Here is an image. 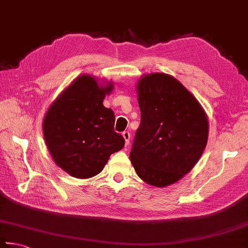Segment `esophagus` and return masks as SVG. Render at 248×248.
<instances>
[{"label": "esophagus", "instance_id": "esophagus-1", "mask_svg": "<svg viewBox=\"0 0 248 248\" xmlns=\"http://www.w3.org/2000/svg\"><path fill=\"white\" fill-rule=\"evenodd\" d=\"M123 137L124 139L125 146H128L129 145V142H130V133L128 131H124V132H123Z\"/></svg>", "mask_w": 248, "mask_h": 248}]
</instances>
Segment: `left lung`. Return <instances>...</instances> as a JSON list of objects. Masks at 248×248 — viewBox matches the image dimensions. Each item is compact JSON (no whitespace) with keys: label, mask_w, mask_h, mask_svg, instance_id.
I'll return each instance as SVG.
<instances>
[{"label":"left lung","mask_w":248,"mask_h":248,"mask_svg":"<svg viewBox=\"0 0 248 248\" xmlns=\"http://www.w3.org/2000/svg\"><path fill=\"white\" fill-rule=\"evenodd\" d=\"M137 92L141 124L130 159L144 182L168 186L200 160L208 141V118L196 97L170 75H143Z\"/></svg>","instance_id":"obj_1"}]
</instances>
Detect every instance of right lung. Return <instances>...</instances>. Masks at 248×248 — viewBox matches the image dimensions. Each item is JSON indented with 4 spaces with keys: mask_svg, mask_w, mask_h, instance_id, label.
Wrapping results in <instances>:
<instances>
[{
    "mask_svg": "<svg viewBox=\"0 0 248 248\" xmlns=\"http://www.w3.org/2000/svg\"><path fill=\"white\" fill-rule=\"evenodd\" d=\"M114 90L91 75L76 78L49 105L43 118V136L58 167L77 179L101 172L124 139L114 131L115 114L103 105Z\"/></svg>",
    "mask_w": 248,
    "mask_h": 248,
    "instance_id": "right-lung-1",
    "label": "right lung"
}]
</instances>
